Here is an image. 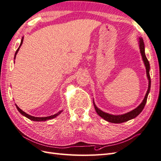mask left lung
<instances>
[{"label": "left lung", "mask_w": 161, "mask_h": 161, "mask_svg": "<svg viewBox=\"0 0 161 161\" xmlns=\"http://www.w3.org/2000/svg\"><path fill=\"white\" fill-rule=\"evenodd\" d=\"M139 46H140V50L141 55H142V60L144 63V65L146 66V69H147V78L148 79V88L147 90V93H146V95L144 97V98L142 101V103H141L137 108L134 109V110L131 111L128 113H126L123 115H111L108 113H105V112H103V111H101L95 105L94 101H93V105L95 107V111L100 117H101L102 118H103L105 120L109 121V122L111 123H115V124H121L125 122V121H127L128 120H130L131 119L135 118L136 117H137L142 111L143 110L144 106L146 105V103H147V97L148 95V93L150 92V64L149 62L147 59V56H146L145 54V51H144V41L142 40V38L139 37Z\"/></svg>", "instance_id": "1"}]
</instances>
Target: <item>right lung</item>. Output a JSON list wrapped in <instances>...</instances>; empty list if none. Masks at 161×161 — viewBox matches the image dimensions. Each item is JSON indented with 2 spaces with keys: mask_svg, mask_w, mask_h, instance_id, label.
<instances>
[{
  "mask_svg": "<svg viewBox=\"0 0 161 161\" xmlns=\"http://www.w3.org/2000/svg\"><path fill=\"white\" fill-rule=\"evenodd\" d=\"M23 42V37H22V39H21V43H20V46H19V47H18V49L17 50V51H16V52H15V54H14V59H15L17 53V52H19V48H20L21 46L22 45ZM15 105H16V107H17V110H18L19 112H20V114H22L23 115H24V116H25L26 118H27L28 119H31V120H32V121H46V120L52 119H53V118H56V116H58V115H60V114H61V112L62 111H62H59V112H58L57 114H54V115H50V116H47V117H42V118H38V117L31 116V115H29V114H26L25 112H24L23 110H21L20 108H19V107H18L16 104H15Z\"/></svg>",
  "mask_w": 161,
  "mask_h": 161,
  "instance_id": "1",
  "label": "right lung"
}]
</instances>
